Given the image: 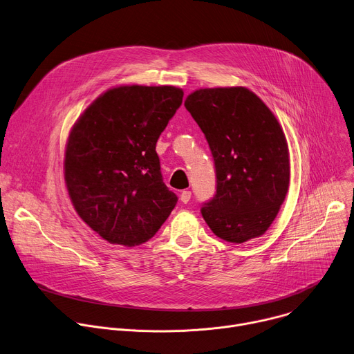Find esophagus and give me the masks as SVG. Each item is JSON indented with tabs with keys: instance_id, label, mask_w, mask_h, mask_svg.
Masks as SVG:
<instances>
[{
	"instance_id": "esophagus-1",
	"label": "esophagus",
	"mask_w": 354,
	"mask_h": 354,
	"mask_svg": "<svg viewBox=\"0 0 354 354\" xmlns=\"http://www.w3.org/2000/svg\"><path fill=\"white\" fill-rule=\"evenodd\" d=\"M189 199H191V191H187V189L183 191L181 195H180V201H181L183 203H188Z\"/></svg>"
}]
</instances>
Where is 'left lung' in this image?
<instances>
[{
    "label": "left lung",
    "mask_w": 354,
    "mask_h": 354,
    "mask_svg": "<svg viewBox=\"0 0 354 354\" xmlns=\"http://www.w3.org/2000/svg\"><path fill=\"white\" fill-rule=\"evenodd\" d=\"M214 158L216 192L201 214L222 240L262 236L289 189V149L265 103L245 88L199 89L184 103Z\"/></svg>",
    "instance_id": "8db88e82"
}]
</instances>
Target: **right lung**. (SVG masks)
I'll return each mask as SVG.
<instances>
[{"instance_id":"right-lung-1","label":"right lung","mask_w":354,"mask_h":354,"mask_svg":"<svg viewBox=\"0 0 354 354\" xmlns=\"http://www.w3.org/2000/svg\"><path fill=\"white\" fill-rule=\"evenodd\" d=\"M174 86H120L97 97L69 133L65 184L81 219L111 244L152 239L177 205L156 142L183 103Z\"/></svg>"}]
</instances>
